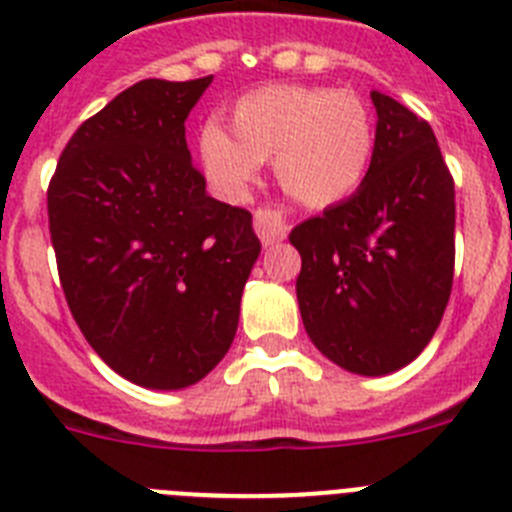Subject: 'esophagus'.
<instances>
[{
  "mask_svg": "<svg viewBox=\"0 0 512 512\" xmlns=\"http://www.w3.org/2000/svg\"><path fill=\"white\" fill-rule=\"evenodd\" d=\"M253 228H256V235L264 246H274L287 233V220L282 217V212L259 210L253 215Z\"/></svg>",
  "mask_w": 512,
  "mask_h": 512,
  "instance_id": "esophagus-1",
  "label": "esophagus"
}]
</instances>
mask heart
<instances>
[{
    "label": "heart",
    "instance_id": "obj_1",
    "mask_svg": "<svg viewBox=\"0 0 512 512\" xmlns=\"http://www.w3.org/2000/svg\"><path fill=\"white\" fill-rule=\"evenodd\" d=\"M207 182L223 200L243 202L261 164L274 158L277 182L310 207L346 200L374 156V120L356 94L274 84L233 104L230 133L207 125L197 140Z\"/></svg>",
    "mask_w": 512,
    "mask_h": 512
}]
</instances>
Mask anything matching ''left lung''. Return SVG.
<instances>
[{"instance_id": "left-lung-1", "label": "left lung", "mask_w": 512, "mask_h": 512, "mask_svg": "<svg viewBox=\"0 0 512 512\" xmlns=\"http://www.w3.org/2000/svg\"><path fill=\"white\" fill-rule=\"evenodd\" d=\"M374 156L348 200L289 233L300 251L297 302L320 354L384 377L436 333L454 279V179L431 125L372 92Z\"/></svg>"}]
</instances>
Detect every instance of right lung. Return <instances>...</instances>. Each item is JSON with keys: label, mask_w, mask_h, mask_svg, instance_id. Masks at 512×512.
<instances>
[{"label": "right lung", "mask_w": 512, "mask_h": 512, "mask_svg": "<svg viewBox=\"0 0 512 512\" xmlns=\"http://www.w3.org/2000/svg\"><path fill=\"white\" fill-rule=\"evenodd\" d=\"M212 76L146 79L81 122L48 187L63 295L89 346L146 390L220 364L261 243L251 212L212 200L184 120Z\"/></svg>", "instance_id": "1"}]
</instances>
